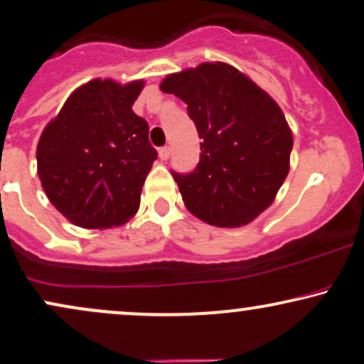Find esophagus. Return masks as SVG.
I'll use <instances>...</instances> for the list:
<instances>
[{
	"mask_svg": "<svg viewBox=\"0 0 364 364\" xmlns=\"http://www.w3.org/2000/svg\"><path fill=\"white\" fill-rule=\"evenodd\" d=\"M169 154H171V149H169L168 146H164V148L159 149V158L163 161H166L169 158Z\"/></svg>",
	"mask_w": 364,
	"mask_h": 364,
	"instance_id": "esophagus-1",
	"label": "esophagus"
}]
</instances>
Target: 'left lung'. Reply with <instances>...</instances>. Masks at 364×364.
I'll list each match as a JSON object with an SVG mask.
<instances>
[{
	"mask_svg": "<svg viewBox=\"0 0 364 364\" xmlns=\"http://www.w3.org/2000/svg\"><path fill=\"white\" fill-rule=\"evenodd\" d=\"M159 89L188 104L203 139L195 171H173L186 208L215 227L250 223L289 174L294 139L277 102L223 62L171 73Z\"/></svg>",
	"mask_w": 364,
	"mask_h": 364,
	"instance_id": "left-lung-1",
	"label": "left lung"
}]
</instances>
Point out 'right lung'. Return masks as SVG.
Returning <instances> with one entry per match:
<instances>
[{
    "mask_svg": "<svg viewBox=\"0 0 364 364\" xmlns=\"http://www.w3.org/2000/svg\"><path fill=\"white\" fill-rule=\"evenodd\" d=\"M142 87L144 80L87 82L41 132V186L77 227H119L139 210L142 185L158 158L148 122L132 110Z\"/></svg>",
    "mask_w": 364,
    "mask_h": 364,
    "instance_id": "add662e5",
    "label": "right lung"
}]
</instances>
